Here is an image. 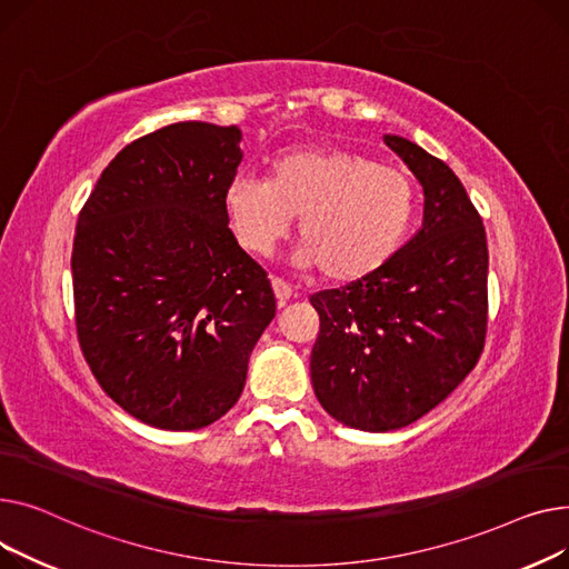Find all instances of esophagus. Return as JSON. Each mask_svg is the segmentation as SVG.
<instances>
[{
    "label": "esophagus",
    "instance_id": "1",
    "mask_svg": "<svg viewBox=\"0 0 569 569\" xmlns=\"http://www.w3.org/2000/svg\"><path fill=\"white\" fill-rule=\"evenodd\" d=\"M271 287H273V293L278 298V308H284L287 300L293 296V289L284 280H280V278H273Z\"/></svg>",
    "mask_w": 569,
    "mask_h": 569
}]
</instances>
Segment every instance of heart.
<instances>
[{
	"label": "heart",
	"instance_id": "obj_1",
	"mask_svg": "<svg viewBox=\"0 0 569 569\" xmlns=\"http://www.w3.org/2000/svg\"><path fill=\"white\" fill-rule=\"evenodd\" d=\"M413 181L392 164L351 149H293L271 162V177L237 174L224 211L237 241L266 257L298 216L300 269L332 282L367 278L402 243L413 216Z\"/></svg>",
	"mask_w": 569,
	"mask_h": 569
}]
</instances>
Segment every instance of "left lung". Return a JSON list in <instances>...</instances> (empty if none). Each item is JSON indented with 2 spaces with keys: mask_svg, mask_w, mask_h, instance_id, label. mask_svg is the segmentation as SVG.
<instances>
[{
  "mask_svg": "<svg viewBox=\"0 0 569 569\" xmlns=\"http://www.w3.org/2000/svg\"><path fill=\"white\" fill-rule=\"evenodd\" d=\"M425 192L422 227L381 269L319 291L310 377L319 405L360 431L407 427L476 367L487 332L489 252L482 218L450 167L383 136Z\"/></svg>",
  "mask_w": 569,
  "mask_h": 569,
  "instance_id": "1",
  "label": "left lung"
}]
</instances>
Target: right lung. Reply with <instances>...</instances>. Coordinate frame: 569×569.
Listing matches in <instances>:
<instances>
[{
  "label": "right lung",
  "mask_w": 569,
  "mask_h": 569,
  "mask_svg": "<svg viewBox=\"0 0 569 569\" xmlns=\"http://www.w3.org/2000/svg\"><path fill=\"white\" fill-rule=\"evenodd\" d=\"M241 130L170 123L121 149L80 211L73 296L96 381L144 425L190 431L222 418L276 317L261 266L227 227Z\"/></svg>",
  "instance_id": "add662e5"
}]
</instances>
